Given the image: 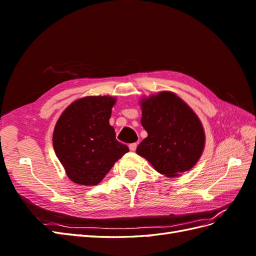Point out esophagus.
Instances as JSON below:
<instances>
[{"mask_svg":"<svg viewBox=\"0 0 256 256\" xmlns=\"http://www.w3.org/2000/svg\"><path fill=\"white\" fill-rule=\"evenodd\" d=\"M136 146H138L136 143H131V144H129V150L131 152H134L136 150Z\"/></svg>","mask_w":256,"mask_h":256,"instance_id":"1","label":"esophagus"}]
</instances>
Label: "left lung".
Wrapping results in <instances>:
<instances>
[{
    "mask_svg": "<svg viewBox=\"0 0 256 256\" xmlns=\"http://www.w3.org/2000/svg\"><path fill=\"white\" fill-rule=\"evenodd\" d=\"M140 102L141 124L147 138L138 144L136 154L166 177L189 171L205 146V132L198 115L172 92H160Z\"/></svg>",
    "mask_w": 256,
    "mask_h": 256,
    "instance_id": "1",
    "label": "left lung"
}]
</instances>
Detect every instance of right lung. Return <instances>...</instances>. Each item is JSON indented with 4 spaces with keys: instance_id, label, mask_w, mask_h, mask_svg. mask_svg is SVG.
I'll return each instance as SVG.
<instances>
[{
    "instance_id": "1",
    "label": "right lung",
    "mask_w": 256,
    "mask_h": 256,
    "mask_svg": "<svg viewBox=\"0 0 256 256\" xmlns=\"http://www.w3.org/2000/svg\"><path fill=\"white\" fill-rule=\"evenodd\" d=\"M116 98L88 96L68 106L53 131V147L69 180L96 186L129 152L109 124Z\"/></svg>"
}]
</instances>
